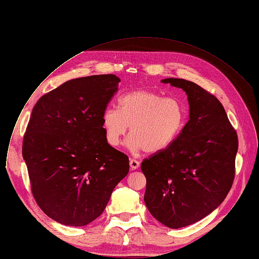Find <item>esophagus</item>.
I'll list each match as a JSON object with an SVG mask.
<instances>
[{
	"instance_id": "34e87169",
	"label": "esophagus",
	"mask_w": 259,
	"mask_h": 259,
	"mask_svg": "<svg viewBox=\"0 0 259 259\" xmlns=\"http://www.w3.org/2000/svg\"><path fill=\"white\" fill-rule=\"evenodd\" d=\"M130 165H131V168L133 170H135V169H138L139 168L140 162L138 160H136V159H131L130 160Z\"/></svg>"
}]
</instances>
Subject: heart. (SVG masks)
I'll return each mask as SVG.
<instances>
[{
  "instance_id": "obj_1",
  "label": "heart",
  "mask_w": 259,
  "mask_h": 259,
  "mask_svg": "<svg viewBox=\"0 0 259 259\" xmlns=\"http://www.w3.org/2000/svg\"><path fill=\"white\" fill-rule=\"evenodd\" d=\"M186 110L179 99L164 97L149 90H136L121 96L118 110L102 114L105 140L117 147L128 126L132 135L127 146L135 151L156 154L169 147L183 131Z\"/></svg>"
}]
</instances>
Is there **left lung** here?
<instances>
[{"mask_svg":"<svg viewBox=\"0 0 259 259\" xmlns=\"http://www.w3.org/2000/svg\"><path fill=\"white\" fill-rule=\"evenodd\" d=\"M161 82L185 91L189 120L169 147L143 160L144 202L156 220L178 229L201 221L226 199L235 176L238 139L214 95L185 79Z\"/></svg>","mask_w":259,"mask_h":259,"instance_id":"8db88e82","label":"left lung"}]
</instances>
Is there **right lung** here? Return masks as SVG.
<instances>
[{
	"label": "right lung",
	"instance_id": "obj_1",
	"mask_svg": "<svg viewBox=\"0 0 259 259\" xmlns=\"http://www.w3.org/2000/svg\"><path fill=\"white\" fill-rule=\"evenodd\" d=\"M119 81L113 74L72 79L32 110L22 154L37 205L59 224L96 220L128 174V157L106 142L102 126Z\"/></svg>",
	"mask_w": 259,
	"mask_h": 259
}]
</instances>
